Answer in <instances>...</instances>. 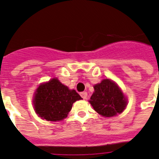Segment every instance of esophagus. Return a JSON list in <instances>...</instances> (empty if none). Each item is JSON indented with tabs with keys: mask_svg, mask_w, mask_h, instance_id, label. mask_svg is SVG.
<instances>
[{
	"mask_svg": "<svg viewBox=\"0 0 159 159\" xmlns=\"http://www.w3.org/2000/svg\"><path fill=\"white\" fill-rule=\"evenodd\" d=\"M80 95L83 99H87V97H88V93H87L86 92H80Z\"/></svg>",
	"mask_w": 159,
	"mask_h": 159,
	"instance_id": "obj_1",
	"label": "esophagus"
}]
</instances>
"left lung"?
<instances>
[{"label": "left lung", "instance_id": "obj_1", "mask_svg": "<svg viewBox=\"0 0 159 159\" xmlns=\"http://www.w3.org/2000/svg\"><path fill=\"white\" fill-rule=\"evenodd\" d=\"M93 95L90 103L96 112L104 116L112 117L120 114L126 107L127 100L119 87L111 80L106 79L94 86Z\"/></svg>", "mask_w": 159, "mask_h": 159}]
</instances>
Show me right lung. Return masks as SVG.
Wrapping results in <instances>:
<instances>
[{
	"label": "right lung",
	"instance_id": "right-lung-1",
	"mask_svg": "<svg viewBox=\"0 0 159 159\" xmlns=\"http://www.w3.org/2000/svg\"><path fill=\"white\" fill-rule=\"evenodd\" d=\"M81 99L75 90H69L57 79H52L37 88L33 102L35 111L40 118L59 121L67 117L73 102Z\"/></svg>",
	"mask_w": 159,
	"mask_h": 159
}]
</instances>
